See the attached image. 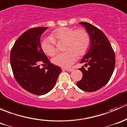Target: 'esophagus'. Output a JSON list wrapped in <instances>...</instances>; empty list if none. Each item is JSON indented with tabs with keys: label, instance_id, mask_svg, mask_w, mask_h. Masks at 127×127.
<instances>
[{
	"label": "esophagus",
	"instance_id": "obj_1",
	"mask_svg": "<svg viewBox=\"0 0 127 127\" xmlns=\"http://www.w3.org/2000/svg\"><path fill=\"white\" fill-rule=\"evenodd\" d=\"M64 70H66V71H68V72H71L74 71V68H66V69H64Z\"/></svg>",
	"mask_w": 127,
	"mask_h": 127
}]
</instances>
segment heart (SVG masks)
I'll use <instances>...</instances> for the list:
<instances>
[{"label":"heart","instance_id":"obj_1","mask_svg":"<svg viewBox=\"0 0 127 127\" xmlns=\"http://www.w3.org/2000/svg\"><path fill=\"white\" fill-rule=\"evenodd\" d=\"M65 41L64 50L67 52L60 53L52 60L55 65L63 67H69L74 63L78 56L86 54L90 45V37L85 29H76L71 27H62L53 31L51 37L42 40L41 47L47 55L53 56L56 54V42Z\"/></svg>","mask_w":127,"mask_h":127}]
</instances>
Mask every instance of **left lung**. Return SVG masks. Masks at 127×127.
Here are the masks:
<instances>
[{"instance_id": "1", "label": "left lung", "mask_w": 127, "mask_h": 127, "mask_svg": "<svg viewBox=\"0 0 127 127\" xmlns=\"http://www.w3.org/2000/svg\"><path fill=\"white\" fill-rule=\"evenodd\" d=\"M90 35L91 45L89 50L80 63L89 66L79 69L83 73L80 81L76 83L80 89L92 92L100 89L109 82L116 64L115 53L109 41L98 28L87 22H80Z\"/></svg>"}]
</instances>
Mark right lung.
<instances>
[{
  "label": "right lung",
  "mask_w": 127,
  "mask_h": 127,
  "mask_svg": "<svg viewBox=\"0 0 127 127\" xmlns=\"http://www.w3.org/2000/svg\"><path fill=\"white\" fill-rule=\"evenodd\" d=\"M48 28H34L21 34L10 53V63L15 79L28 92L42 95L54 87L61 73L59 66L50 62L40 45V37ZM48 65L41 69L39 64Z\"/></svg>",
  "instance_id": "obj_1"
}]
</instances>
